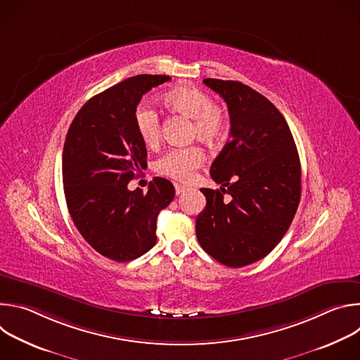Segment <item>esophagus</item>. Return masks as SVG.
<instances>
[{"label":"esophagus","instance_id":"esophagus-1","mask_svg":"<svg viewBox=\"0 0 360 360\" xmlns=\"http://www.w3.org/2000/svg\"><path fill=\"white\" fill-rule=\"evenodd\" d=\"M185 189H186V188H185V186H184V185H179V184H175V193H176V195H181V193H182V192H185Z\"/></svg>","mask_w":360,"mask_h":360}]
</instances>
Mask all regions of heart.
Masks as SVG:
<instances>
[{"label": "heart", "instance_id": "b5f03b06", "mask_svg": "<svg viewBox=\"0 0 360 360\" xmlns=\"http://www.w3.org/2000/svg\"><path fill=\"white\" fill-rule=\"evenodd\" d=\"M162 102L171 111L192 120L191 135L202 142H217L228 129L225 111L214 104L207 92L196 86L178 85L162 95ZM135 128L145 145L152 146L160 141L161 121L153 110L138 107L135 111ZM203 161L205 153L199 146L172 148L155 161V171L176 181H189Z\"/></svg>", "mask_w": 360, "mask_h": 360}]
</instances>
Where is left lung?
I'll return each mask as SVG.
<instances>
[{
    "label": "left lung",
    "mask_w": 360,
    "mask_h": 360,
    "mask_svg": "<svg viewBox=\"0 0 360 360\" xmlns=\"http://www.w3.org/2000/svg\"><path fill=\"white\" fill-rule=\"evenodd\" d=\"M203 84L226 102L231 138L211 165L221 189L200 188L207 207L196 218V238L222 265L242 268L265 258L289 229L300 200L299 155L268 98L239 81Z\"/></svg>",
    "instance_id": "left-lung-1"
}]
</instances>
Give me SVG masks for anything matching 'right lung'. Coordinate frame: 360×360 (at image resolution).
Returning a JSON list of instances; mask_svg holds the SVG:
<instances>
[{
    "instance_id": "1",
    "label": "right lung",
    "mask_w": 360,
    "mask_h": 360,
    "mask_svg": "<svg viewBox=\"0 0 360 360\" xmlns=\"http://www.w3.org/2000/svg\"><path fill=\"white\" fill-rule=\"evenodd\" d=\"M171 78L136 75L105 89L75 115L63 150V182L70 215L82 238L115 262L134 261L157 243V218L175 196L155 176L148 186L128 184L146 165V146L135 128L143 94Z\"/></svg>"
}]
</instances>
